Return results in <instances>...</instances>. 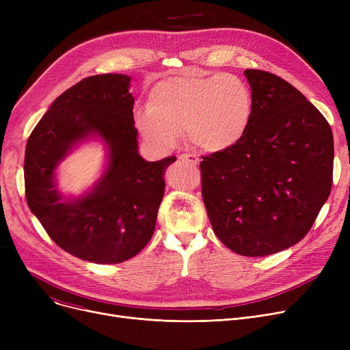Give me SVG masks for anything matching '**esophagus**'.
<instances>
[{
    "label": "esophagus",
    "instance_id": "34e87169",
    "mask_svg": "<svg viewBox=\"0 0 350 350\" xmlns=\"http://www.w3.org/2000/svg\"><path fill=\"white\" fill-rule=\"evenodd\" d=\"M178 160L180 161H186V163H190V164H194L197 165L200 163L198 157L196 154H189V153H185V154H180L178 156Z\"/></svg>",
    "mask_w": 350,
    "mask_h": 350
}]
</instances>
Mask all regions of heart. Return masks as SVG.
I'll use <instances>...</instances> for the list:
<instances>
[{"mask_svg":"<svg viewBox=\"0 0 350 350\" xmlns=\"http://www.w3.org/2000/svg\"><path fill=\"white\" fill-rule=\"evenodd\" d=\"M252 116L254 96L241 78L231 73H181L150 89L147 110L135 115V124L157 149H170L185 129L200 149L224 152L245 139Z\"/></svg>","mask_w":350,"mask_h":350,"instance_id":"heart-1","label":"heart"}]
</instances>
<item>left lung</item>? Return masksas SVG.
I'll return each mask as SVG.
<instances>
[{
    "label": "left lung",
    "instance_id": "8db88e82",
    "mask_svg": "<svg viewBox=\"0 0 350 350\" xmlns=\"http://www.w3.org/2000/svg\"><path fill=\"white\" fill-rule=\"evenodd\" d=\"M254 116L232 149L203 156L201 194L215 235L231 251L264 256L299 243L332 189L334 135L301 92L247 69Z\"/></svg>",
    "mask_w": 350,
    "mask_h": 350
}]
</instances>
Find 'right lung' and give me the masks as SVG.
I'll return each mask as SVG.
<instances>
[{
  "instance_id": "add662e5",
  "label": "right lung",
  "mask_w": 350,
  "mask_h": 350,
  "mask_svg": "<svg viewBox=\"0 0 350 350\" xmlns=\"http://www.w3.org/2000/svg\"><path fill=\"white\" fill-rule=\"evenodd\" d=\"M131 77H89L65 90L32 131L25 149L27 203L52 241L95 264L139 254L154 232L164 173L174 156L146 161L137 152ZM96 135L108 147L107 170L78 199H65L54 170L75 146Z\"/></svg>"
}]
</instances>
